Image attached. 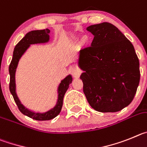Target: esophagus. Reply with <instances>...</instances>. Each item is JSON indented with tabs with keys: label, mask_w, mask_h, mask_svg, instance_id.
<instances>
[{
	"label": "esophagus",
	"mask_w": 147,
	"mask_h": 147,
	"mask_svg": "<svg viewBox=\"0 0 147 147\" xmlns=\"http://www.w3.org/2000/svg\"><path fill=\"white\" fill-rule=\"evenodd\" d=\"M72 74L74 78H78L80 76V71L79 70V69L76 68V67H74L72 69Z\"/></svg>",
	"instance_id": "1"
}]
</instances>
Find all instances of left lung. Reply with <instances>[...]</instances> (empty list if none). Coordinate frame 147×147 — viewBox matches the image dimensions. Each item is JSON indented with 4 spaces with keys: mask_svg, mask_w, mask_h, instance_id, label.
<instances>
[{
    "mask_svg": "<svg viewBox=\"0 0 147 147\" xmlns=\"http://www.w3.org/2000/svg\"><path fill=\"white\" fill-rule=\"evenodd\" d=\"M94 37L80 51L78 65L83 93L99 112L119 111L133 101L140 82L139 60L134 47L109 22L87 28Z\"/></svg>",
    "mask_w": 147,
    "mask_h": 147,
    "instance_id": "8db88e82",
    "label": "left lung"
}]
</instances>
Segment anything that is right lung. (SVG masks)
<instances>
[{
    "instance_id": "obj_1",
    "label": "right lung",
    "mask_w": 147,
    "mask_h": 147,
    "mask_svg": "<svg viewBox=\"0 0 147 147\" xmlns=\"http://www.w3.org/2000/svg\"><path fill=\"white\" fill-rule=\"evenodd\" d=\"M49 33H50V30L47 28L44 29V30L32 31L28 33L14 47L12 59H11V61L9 64V75H10L9 90L12 94L13 98H14L16 104L18 105V109L20 110L21 113H23L26 116H28L33 119L38 120V121L51 120L59 114L62 108V105H63V99H64V94H65L67 90L68 89L69 85L72 83V80L71 75H68L61 82L60 85L59 86V99H58L57 104L53 108L44 113H34V112L30 111L28 109H26L21 104L18 96H17V94L15 92V72L20 59L21 58L22 54L24 53L26 50L28 48L30 45L43 43V42H47L49 40V38H50L48 35Z\"/></svg>"
}]
</instances>
